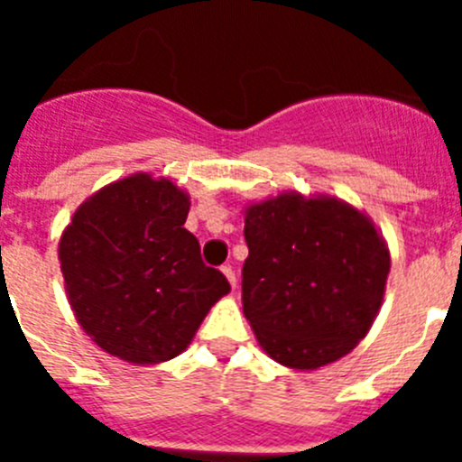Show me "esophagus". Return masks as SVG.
Listing matches in <instances>:
<instances>
[{
	"label": "esophagus",
	"mask_w": 462,
	"mask_h": 462,
	"mask_svg": "<svg viewBox=\"0 0 462 462\" xmlns=\"http://www.w3.org/2000/svg\"><path fill=\"white\" fill-rule=\"evenodd\" d=\"M222 273L226 275V280L231 282V287L236 289V284H238V277H236V271L231 266H222Z\"/></svg>",
	"instance_id": "1"
}]
</instances>
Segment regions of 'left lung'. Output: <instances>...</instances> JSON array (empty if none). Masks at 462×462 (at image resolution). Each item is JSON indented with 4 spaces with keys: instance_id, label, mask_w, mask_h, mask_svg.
<instances>
[{
    "instance_id": "8db88e82",
    "label": "left lung",
    "mask_w": 462,
    "mask_h": 462,
    "mask_svg": "<svg viewBox=\"0 0 462 462\" xmlns=\"http://www.w3.org/2000/svg\"><path fill=\"white\" fill-rule=\"evenodd\" d=\"M245 243L243 312L268 356L314 370L365 337L391 259L356 208L282 194L247 208Z\"/></svg>"
}]
</instances>
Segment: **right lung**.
<instances>
[{
	"mask_svg": "<svg viewBox=\"0 0 462 462\" xmlns=\"http://www.w3.org/2000/svg\"><path fill=\"white\" fill-rule=\"evenodd\" d=\"M189 196L138 173L76 210L60 240L69 303L104 352L162 363L185 352L208 310L231 291L185 228Z\"/></svg>",
	"mask_w": 462,
	"mask_h": 462,
	"instance_id": "right-lung-1",
	"label": "right lung"
}]
</instances>
